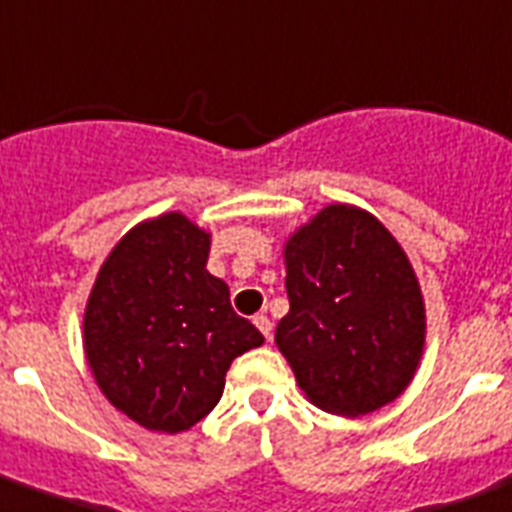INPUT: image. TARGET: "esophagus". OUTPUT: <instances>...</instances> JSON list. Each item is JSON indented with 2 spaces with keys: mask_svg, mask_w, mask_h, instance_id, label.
<instances>
[{
  "mask_svg": "<svg viewBox=\"0 0 512 512\" xmlns=\"http://www.w3.org/2000/svg\"><path fill=\"white\" fill-rule=\"evenodd\" d=\"M255 327H257V330H260V333L265 335V338H268V341H271V333H273L271 319L265 317V314H257V317H255Z\"/></svg>",
  "mask_w": 512,
  "mask_h": 512,
  "instance_id": "esophagus-1",
  "label": "esophagus"
}]
</instances>
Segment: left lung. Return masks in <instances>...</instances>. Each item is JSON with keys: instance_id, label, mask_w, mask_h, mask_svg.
I'll list each match as a JSON object with an SVG mask.
<instances>
[{"instance_id": "1", "label": "left lung", "mask_w": 512, "mask_h": 512, "mask_svg": "<svg viewBox=\"0 0 512 512\" xmlns=\"http://www.w3.org/2000/svg\"><path fill=\"white\" fill-rule=\"evenodd\" d=\"M290 311L276 346L311 403L365 416L405 392L424 351V298L403 247L365 209L330 204L284 244Z\"/></svg>"}]
</instances>
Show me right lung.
<instances>
[{
  "label": "right lung",
  "instance_id": "1",
  "mask_svg": "<svg viewBox=\"0 0 512 512\" xmlns=\"http://www.w3.org/2000/svg\"><path fill=\"white\" fill-rule=\"evenodd\" d=\"M212 236L185 214L139 222L101 265L83 317L85 357L117 411L185 432L220 403L230 362L263 343L206 271Z\"/></svg>",
  "mask_w": 512,
  "mask_h": 512
}]
</instances>
